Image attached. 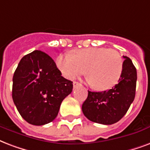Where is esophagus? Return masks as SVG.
I'll list each match as a JSON object with an SVG mask.
<instances>
[{
  "instance_id": "esophagus-1",
  "label": "esophagus",
  "mask_w": 150,
  "mask_h": 150,
  "mask_svg": "<svg viewBox=\"0 0 150 150\" xmlns=\"http://www.w3.org/2000/svg\"><path fill=\"white\" fill-rule=\"evenodd\" d=\"M81 85V83H79V82H74L73 83V87L75 88V87H77V86H79Z\"/></svg>"
}]
</instances>
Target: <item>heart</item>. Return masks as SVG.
Masks as SVG:
<instances>
[{
  "label": "heart",
  "mask_w": 150,
  "mask_h": 150,
  "mask_svg": "<svg viewBox=\"0 0 150 150\" xmlns=\"http://www.w3.org/2000/svg\"><path fill=\"white\" fill-rule=\"evenodd\" d=\"M57 65L67 79L85 72L88 82L98 90H107L118 83L122 75L123 60L118 51L103 47H91L75 50L73 56L61 54Z\"/></svg>",
  "instance_id": "b5f03b06"
}]
</instances>
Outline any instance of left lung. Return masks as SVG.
<instances>
[{"label":"left lung","mask_w":150,"mask_h":150,"mask_svg":"<svg viewBox=\"0 0 150 150\" xmlns=\"http://www.w3.org/2000/svg\"><path fill=\"white\" fill-rule=\"evenodd\" d=\"M123 67L118 83L108 91L88 90L83 102L84 116L94 123L110 125L123 118L135 97L137 71L131 60L124 57Z\"/></svg>","instance_id":"left-lung-1"}]
</instances>
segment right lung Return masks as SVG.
<instances>
[{
  "instance_id": "obj_1",
  "label": "right lung",
  "mask_w": 150,
  "mask_h": 150,
  "mask_svg": "<svg viewBox=\"0 0 150 150\" xmlns=\"http://www.w3.org/2000/svg\"><path fill=\"white\" fill-rule=\"evenodd\" d=\"M12 99L27 123L42 126L52 122L63 100L73 89L54 60L40 50L23 57L12 79Z\"/></svg>"
}]
</instances>
